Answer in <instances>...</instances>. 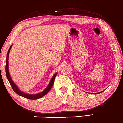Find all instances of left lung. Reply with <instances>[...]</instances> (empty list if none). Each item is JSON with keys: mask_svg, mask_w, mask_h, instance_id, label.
<instances>
[{"mask_svg": "<svg viewBox=\"0 0 123 123\" xmlns=\"http://www.w3.org/2000/svg\"><path fill=\"white\" fill-rule=\"evenodd\" d=\"M103 91H104V90H103ZM103 91H101V92H98V93H93V94H99V93H101V92H103Z\"/></svg>", "mask_w": 123, "mask_h": 123, "instance_id": "left-lung-1", "label": "left lung"}]
</instances>
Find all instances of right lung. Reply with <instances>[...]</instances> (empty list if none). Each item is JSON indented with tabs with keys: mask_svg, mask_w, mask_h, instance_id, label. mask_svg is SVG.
Returning a JSON list of instances; mask_svg holds the SVG:
<instances>
[{
	"mask_svg": "<svg viewBox=\"0 0 123 123\" xmlns=\"http://www.w3.org/2000/svg\"><path fill=\"white\" fill-rule=\"evenodd\" d=\"M12 45L10 46L9 50H8V53H7L5 70H6V74L7 78L8 80V81H9L10 85H11V86H12V89L14 90V91L17 94V95H19L22 97H24V98L28 99H31V100H35V99H38L39 98H42L44 96H45L47 93L49 92V91L51 90V89L52 88V86H53V85L54 79L56 76L57 73V72L55 73V74L53 75V77H52L50 81H49L48 86H47L45 89H44L43 91H42L41 92H40L38 93H36V94H28V93L23 92L22 90H20L19 89V88L17 87V85L14 83V82L13 81V80H12V78H11V77H10V74H9V68H8V58H9V52H10V49H11V48H12Z\"/></svg>",
	"mask_w": 123,
	"mask_h": 123,
	"instance_id": "right-lung-1",
	"label": "right lung"
}]
</instances>
